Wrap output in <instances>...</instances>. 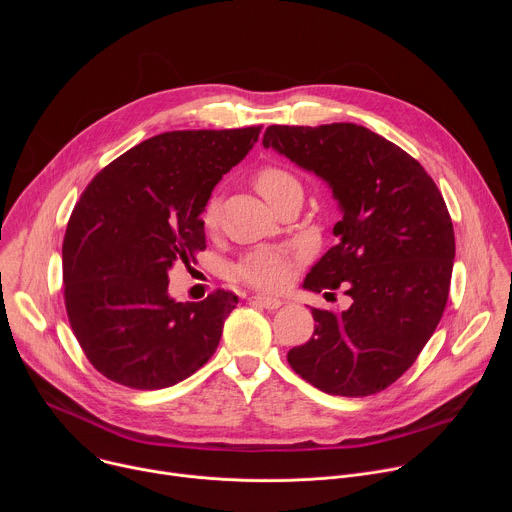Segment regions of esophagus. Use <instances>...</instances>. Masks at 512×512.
I'll return each mask as SVG.
<instances>
[{
  "label": "esophagus",
  "instance_id": "obj_1",
  "mask_svg": "<svg viewBox=\"0 0 512 512\" xmlns=\"http://www.w3.org/2000/svg\"><path fill=\"white\" fill-rule=\"evenodd\" d=\"M255 304H259L261 308H265V310H277V308H281V300H277V298H267V296H253L251 298Z\"/></svg>",
  "mask_w": 512,
  "mask_h": 512
}]
</instances>
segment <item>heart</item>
<instances>
[{"mask_svg":"<svg viewBox=\"0 0 512 512\" xmlns=\"http://www.w3.org/2000/svg\"><path fill=\"white\" fill-rule=\"evenodd\" d=\"M253 184L269 204H273L287 190L300 188V182L294 174L285 170L283 166H275V164L261 166L253 176ZM216 223H218V198L212 196L202 210V225L208 231H212ZM289 269H291V257L287 253L265 247V249H255L247 253L239 261L237 277L257 289L275 291L285 285L289 277Z\"/></svg>","mask_w":512,"mask_h":512,"instance_id":"obj_1","label":"heart"}]
</instances>
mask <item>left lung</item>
Wrapping results in <instances>:
<instances>
[{"label":"left lung","mask_w":512,"mask_h":512,"mask_svg":"<svg viewBox=\"0 0 512 512\" xmlns=\"http://www.w3.org/2000/svg\"><path fill=\"white\" fill-rule=\"evenodd\" d=\"M263 145L322 176L342 206L338 243L304 287H340L352 304L312 308L314 334L287 352L289 367L328 395H375L417 360L446 310L456 241L444 196L415 158L356 123L269 125Z\"/></svg>","instance_id":"1"}]
</instances>
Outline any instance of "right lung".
<instances>
[{
    "label": "right lung",
    "mask_w": 512,
    "mask_h": 512,
    "mask_svg": "<svg viewBox=\"0 0 512 512\" xmlns=\"http://www.w3.org/2000/svg\"><path fill=\"white\" fill-rule=\"evenodd\" d=\"M263 125L166 131L105 166L68 218L64 306L93 367L123 387L154 391L194 375L214 354L239 298H168V269L206 249L212 188L259 139Z\"/></svg>",
    "instance_id": "obj_1"
}]
</instances>
